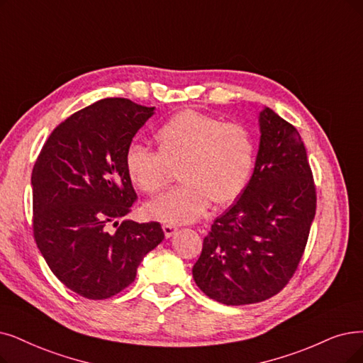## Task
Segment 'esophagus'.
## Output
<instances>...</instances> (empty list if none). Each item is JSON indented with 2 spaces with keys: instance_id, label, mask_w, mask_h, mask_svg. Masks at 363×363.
I'll return each instance as SVG.
<instances>
[{
  "instance_id": "34e87169",
  "label": "esophagus",
  "mask_w": 363,
  "mask_h": 363,
  "mask_svg": "<svg viewBox=\"0 0 363 363\" xmlns=\"http://www.w3.org/2000/svg\"><path fill=\"white\" fill-rule=\"evenodd\" d=\"M162 229H164V234H165V238H171L174 234H176V232L179 230L177 229V226H172V225H164L162 226Z\"/></svg>"
}]
</instances>
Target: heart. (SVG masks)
Wrapping results in <instances>:
<instances>
[{"label": "heart", "instance_id": "b5f03b06", "mask_svg": "<svg viewBox=\"0 0 363 363\" xmlns=\"http://www.w3.org/2000/svg\"><path fill=\"white\" fill-rule=\"evenodd\" d=\"M155 141L157 152L140 144L128 147V177L149 195L167 186L169 168H177L182 183L147 202L144 213L150 219L169 225L196 222L211 201L216 206L230 204L250 182L256 146L249 129L240 123H223L214 116L183 110L157 129Z\"/></svg>", "mask_w": 363, "mask_h": 363}]
</instances>
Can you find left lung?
<instances>
[{
	"label": "left lung",
	"instance_id": "left-lung-1",
	"mask_svg": "<svg viewBox=\"0 0 363 363\" xmlns=\"http://www.w3.org/2000/svg\"><path fill=\"white\" fill-rule=\"evenodd\" d=\"M259 149L245 191L211 225L192 274L208 298L247 306L292 279L315 214L307 150L296 128L259 111Z\"/></svg>",
	"mask_w": 363,
	"mask_h": 363
}]
</instances>
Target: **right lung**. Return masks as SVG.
Instances as JSON below:
<instances>
[{
  "label": "right lung",
  "instance_id": "add662e5",
  "mask_svg": "<svg viewBox=\"0 0 363 363\" xmlns=\"http://www.w3.org/2000/svg\"><path fill=\"white\" fill-rule=\"evenodd\" d=\"M153 114L126 98L96 101L55 128L34 165L35 242L57 280L83 298L122 292L164 240L157 222L118 220L137 198L125 155Z\"/></svg>",
  "mask_w": 363,
  "mask_h": 363
}]
</instances>
